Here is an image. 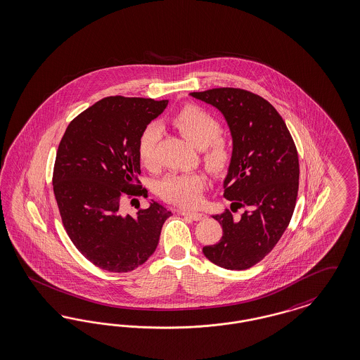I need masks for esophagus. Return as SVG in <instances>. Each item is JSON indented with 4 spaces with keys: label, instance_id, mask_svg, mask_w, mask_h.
<instances>
[{
    "label": "esophagus",
    "instance_id": "34e87169",
    "mask_svg": "<svg viewBox=\"0 0 360 360\" xmlns=\"http://www.w3.org/2000/svg\"><path fill=\"white\" fill-rule=\"evenodd\" d=\"M180 214L181 215H184V217H188V218H191L192 220H203L205 218V215L202 214V212H196V211H180Z\"/></svg>",
    "mask_w": 360,
    "mask_h": 360
}]
</instances>
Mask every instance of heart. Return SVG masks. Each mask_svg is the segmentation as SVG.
Instances as JSON below:
<instances>
[{
	"label": "heart",
	"mask_w": 360,
	"mask_h": 360,
	"mask_svg": "<svg viewBox=\"0 0 360 360\" xmlns=\"http://www.w3.org/2000/svg\"><path fill=\"white\" fill-rule=\"evenodd\" d=\"M171 125L193 146L203 149L204 167L212 176L229 172L234 149L231 142L220 136L219 121L196 105H187L173 114ZM160 129L149 126L143 130L139 141V160L146 169L157 167V145ZM205 179L202 173H172L164 177L158 186V196L168 203L179 207H195L202 199Z\"/></svg>",
	"instance_id": "heart-1"
}]
</instances>
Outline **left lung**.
I'll use <instances>...</instances> for the list:
<instances>
[{"instance_id":"8db88e82","label":"left lung","mask_w":360,"mask_h":360,"mask_svg":"<svg viewBox=\"0 0 360 360\" xmlns=\"http://www.w3.org/2000/svg\"><path fill=\"white\" fill-rule=\"evenodd\" d=\"M221 111L231 136L234 160L224 180L231 211L214 215L223 229L204 255L229 270H246L274 249L292 219L300 165L295 141L278 111L259 95L221 87L191 93ZM245 211L240 219L232 212Z\"/></svg>"}]
</instances>
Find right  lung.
<instances>
[{
    "label": "right lung",
    "mask_w": 360,
    "mask_h": 360,
    "mask_svg": "<svg viewBox=\"0 0 360 360\" xmlns=\"http://www.w3.org/2000/svg\"><path fill=\"white\" fill-rule=\"evenodd\" d=\"M167 105L103 98L70 122L59 143L52 183L63 226L83 257L103 270L126 273L146 262L172 215L157 202L139 210L137 218L121 211L124 196L136 200L145 192L139 141Z\"/></svg>",
    "instance_id": "1"
}]
</instances>
